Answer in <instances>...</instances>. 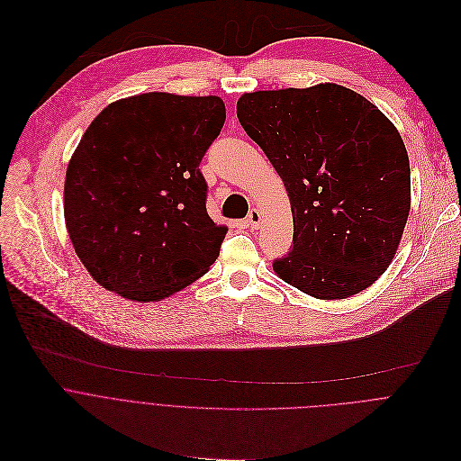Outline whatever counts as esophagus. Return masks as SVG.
I'll return each mask as SVG.
<instances>
[{"label":"esophagus","instance_id":"obj_1","mask_svg":"<svg viewBox=\"0 0 461 461\" xmlns=\"http://www.w3.org/2000/svg\"><path fill=\"white\" fill-rule=\"evenodd\" d=\"M259 221H261L259 211H258V209H250V212H249V216H247V225L254 230V229L259 227Z\"/></svg>","mask_w":461,"mask_h":461}]
</instances>
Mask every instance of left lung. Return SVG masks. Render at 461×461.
<instances>
[{
  "mask_svg": "<svg viewBox=\"0 0 461 461\" xmlns=\"http://www.w3.org/2000/svg\"><path fill=\"white\" fill-rule=\"evenodd\" d=\"M238 120L289 193L293 250L276 274L320 300L373 285L400 245L411 209V167L396 127L369 100L334 83L258 90Z\"/></svg>",
  "mask_w": 461,
  "mask_h": 461,
  "instance_id": "8db88e82",
  "label": "left lung"
}]
</instances>
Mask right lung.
I'll return each mask as SVG.
<instances>
[{
  "instance_id": "1",
  "label": "right lung",
  "mask_w": 461,
  "mask_h": 461,
  "mask_svg": "<svg viewBox=\"0 0 461 461\" xmlns=\"http://www.w3.org/2000/svg\"><path fill=\"white\" fill-rule=\"evenodd\" d=\"M223 123L218 96L149 92L111 104L88 125L63 205L74 250L102 287L159 302L216 261L227 227L207 214L200 163Z\"/></svg>"
}]
</instances>
